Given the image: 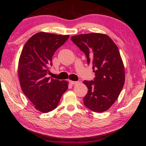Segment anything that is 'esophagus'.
Returning a JSON list of instances; mask_svg holds the SVG:
<instances>
[{
    "label": "esophagus",
    "instance_id": "1",
    "mask_svg": "<svg viewBox=\"0 0 146 146\" xmlns=\"http://www.w3.org/2000/svg\"><path fill=\"white\" fill-rule=\"evenodd\" d=\"M70 83L72 85H76L78 83V82H76V81H72V80H70Z\"/></svg>",
    "mask_w": 146,
    "mask_h": 146
}]
</instances>
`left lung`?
Wrapping results in <instances>:
<instances>
[{"label": "left lung", "instance_id": "left-lung-1", "mask_svg": "<svg viewBox=\"0 0 146 146\" xmlns=\"http://www.w3.org/2000/svg\"><path fill=\"white\" fill-rule=\"evenodd\" d=\"M71 40L85 53L96 75L94 80L83 82L88 89L84 104L95 112H104L117 99L125 82L124 66L118 48L104 34L78 35Z\"/></svg>", "mask_w": 146, "mask_h": 146}]
</instances>
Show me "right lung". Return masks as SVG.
Instances as JSON below:
<instances>
[{"mask_svg": "<svg viewBox=\"0 0 146 146\" xmlns=\"http://www.w3.org/2000/svg\"><path fill=\"white\" fill-rule=\"evenodd\" d=\"M68 38L69 35L36 33L28 40L20 56L18 73L21 89L42 113L54 110L68 88L67 81L46 77L54 54Z\"/></svg>", "mask_w": 146, "mask_h": 146, "instance_id": "1", "label": "right lung"}]
</instances>
